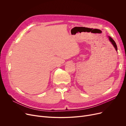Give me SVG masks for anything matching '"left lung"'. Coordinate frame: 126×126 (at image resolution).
<instances>
[{
    "label": "left lung",
    "mask_w": 126,
    "mask_h": 126,
    "mask_svg": "<svg viewBox=\"0 0 126 126\" xmlns=\"http://www.w3.org/2000/svg\"><path fill=\"white\" fill-rule=\"evenodd\" d=\"M109 40H110V42L112 43V45H113L114 46V48H115V50L117 51V45H116V43H115V41L113 40V39H112L111 37H109Z\"/></svg>",
    "instance_id": "obj_1"
}]
</instances>
